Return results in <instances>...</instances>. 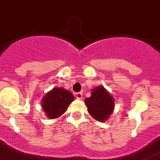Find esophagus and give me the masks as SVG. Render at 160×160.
Instances as JSON below:
<instances>
[{"label":"esophagus","instance_id":"34e87169","mask_svg":"<svg viewBox=\"0 0 160 160\" xmlns=\"http://www.w3.org/2000/svg\"><path fill=\"white\" fill-rule=\"evenodd\" d=\"M76 97H77L78 99H82V92H77V93H76Z\"/></svg>","mask_w":160,"mask_h":160}]
</instances>
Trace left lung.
<instances>
[{"label": "left lung", "mask_w": 160, "mask_h": 160, "mask_svg": "<svg viewBox=\"0 0 160 160\" xmlns=\"http://www.w3.org/2000/svg\"><path fill=\"white\" fill-rule=\"evenodd\" d=\"M85 103L89 113L99 122H104L113 109V99L103 87H98L92 92V96L86 98Z\"/></svg>", "instance_id": "8db88e82"}]
</instances>
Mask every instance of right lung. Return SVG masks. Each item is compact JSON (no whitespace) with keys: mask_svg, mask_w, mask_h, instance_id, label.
<instances>
[{"mask_svg":"<svg viewBox=\"0 0 160 160\" xmlns=\"http://www.w3.org/2000/svg\"><path fill=\"white\" fill-rule=\"evenodd\" d=\"M74 100L70 92L62 88H54L46 94L42 100V108L50 118L62 115L68 105Z\"/></svg>","mask_w":160,"mask_h":160,"instance_id":"right-lung-1","label":"right lung"}]
</instances>
